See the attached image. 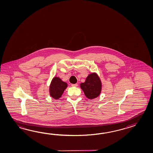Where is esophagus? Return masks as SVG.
Listing matches in <instances>:
<instances>
[{"label": "esophagus", "instance_id": "esophagus-1", "mask_svg": "<svg viewBox=\"0 0 153 153\" xmlns=\"http://www.w3.org/2000/svg\"><path fill=\"white\" fill-rule=\"evenodd\" d=\"M78 84H72V86L73 87H76L78 86Z\"/></svg>", "mask_w": 153, "mask_h": 153}]
</instances>
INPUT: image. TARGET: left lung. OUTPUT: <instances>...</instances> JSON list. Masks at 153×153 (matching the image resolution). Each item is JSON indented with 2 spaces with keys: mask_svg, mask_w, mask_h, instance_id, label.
<instances>
[{
  "mask_svg": "<svg viewBox=\"0 0 153 153\" xmlns=\"http://www.w3.org/2000/svg\"><path fill=\"white\" fill-rule=\"evenodd\" d=\"M101 80L96 73L88 75L84 82L80 84V88L85 95L89 99L97 97L101 93Z\"/></svg>",
  "mask_w": 153,
  "mask_h": 153,
  "instance_id": "obj_1",
  "label": "left lung"
}]
</instances>
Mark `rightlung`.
Segmentation results:
<instances>
[{"label": "right lung", "mask_w": 153, "mask_h": 153, "mask_svg": "<svg viewBox=\"0 0 153 153\" xmlns=\"http://www.w3.org/2000/svg\"><path fill=\"white\" fill-rule=\"evenodd\" d=\"M67 87V84L61 80L60 78L55 77L50 86V94L52 98L58 100Z\"/></svg>", "instance_id": "right-lung-1"}]
</instances>
